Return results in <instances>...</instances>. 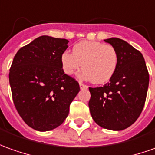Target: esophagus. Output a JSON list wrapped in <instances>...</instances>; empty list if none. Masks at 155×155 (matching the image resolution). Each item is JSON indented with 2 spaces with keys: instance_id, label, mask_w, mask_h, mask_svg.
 Returning <instances> with one entry per match:
<instances>
[{
  "instance_id": "34e87169",
  "label": "esophagus",
  "mask_w": 155,
  "mask_h": 155,
  "mask_svg": "<svg viewBox=\"0 0 155 155\" xmlns=\"http://www.w3.org/2000/svg\"><path fill=\"white\" fill-rule=\"evenodd\" d=\"M79 86L81 89H85V88H88V86L85 85V84H82V83H79Z\"/></svg>"
}]
</instances>
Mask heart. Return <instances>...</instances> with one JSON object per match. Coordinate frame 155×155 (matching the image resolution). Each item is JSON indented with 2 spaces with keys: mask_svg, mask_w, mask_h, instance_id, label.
I'll return each instance as SVG.
<instances>
[{
  "mask_svg": "<svg viewBox=\"0 0 155 155\" xmlns=\"http://www.w3.org/2000/svg\"><path fill=\"white\" fill-rule=\"evenodd\" d=\"M61 63L67 75H73L82 67L86 79L101 84L108 82L115 74L118 55L112 45L85 40L76 44L72 53L63 52Z\"/></svg>",
  "mask_w": 155,
  "mask_h": 155,
  "instance_id": "obj_1",
  "label": "heart"
}]
</instances>
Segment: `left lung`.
<instances>
[{
	"mask_svg": "<svg viewBox=\"0 0 155 155\" xmlns=\"http://www.w3.org/2000/svg\"><path fill=\"white\" fill-rule=\"evenodd\" d=\"M116 49L118 64L110 82L89 88L92 118L103 128L121 131L133 125L144 106L149 75L140 51L122 39H104Z\"/></svg>",
	"mask_w": 155,
	"mask_h": 155,
	"instance_id": "left-lung-1",
	"label": "left lung"
}]
</instances>
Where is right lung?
<instances>
[{"mask_svg":"<svg viewBox=\"0 0 155 155\" xmlns=\"http://www.w3.org/2000/svg\"><path fill=\"white\" fill-rule=\"evenodd\" d=\"M68 42L43 35L22 47L12 61L9 83L15 107L24 122L39 132L63 123L80 90L61 67V56Z\"/></svg>","mask_w":155,"mask_h":155,"instance_id":"right-lung-1","label":"right lung"}]
</instances>
